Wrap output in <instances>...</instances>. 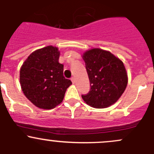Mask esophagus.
Instances as JSON below:
<instances>
[{
    "label": "esophagus",
    "mask_w": 154,
    "mask_h": 154,
    "mask_svg": "<svg viewBox=\"0 0 154 154\" xmlns=\"http://www.w3.org/2000/svg\"><path fill=\"white\" fill-rule=\"evenodd\" d=\"M71 81H72V83H75V82H76V79H75V77H73L72 78H71Z\"/></svg>",
    "instance_id": "1"
}]
</instances>
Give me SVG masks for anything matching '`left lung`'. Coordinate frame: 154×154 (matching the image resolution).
Here are the masks:
<instances>
[{"mask_svg":"<svg viewBox=\"0 0 154 154\" xmlns=\"http://www.w3.org/2000/svg\"><path fill=\"white\" fill-rule=\"evenodd\" d=\"M91 89L82 98L86 104L97 109L114 104L125 91L128 77L124 63L111 52L92 48L83 53Z\"/></svg>","mask_w":154,"mask_h":154,"instance_id":"8db88e82","label":"left lung"}]
</instances>
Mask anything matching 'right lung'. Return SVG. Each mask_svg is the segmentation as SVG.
Wrapping results in <instances>:
<instances>
[{
    "mask_svg": "<svg viewBox=\"0 0 154 154\" xmlns=\"http://www.w3.org/2000/svg\"><path fill=\"white\" fill-rule=\"evenodd\" d=\"M58 48L47 46L33 51L20 69L23 93L35 106L51 109L62 103L71 81L63 76Z\"/></svg>",
    "mask_w": 154,
    "mask_h": 154,
    "instance_id": "add662e5",
    "label": "right lung"
}]
</instances>
